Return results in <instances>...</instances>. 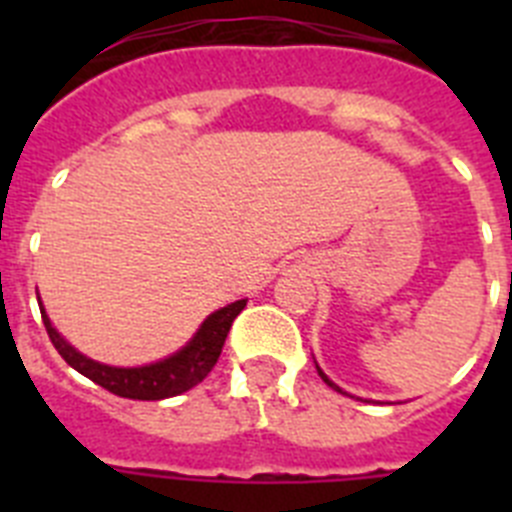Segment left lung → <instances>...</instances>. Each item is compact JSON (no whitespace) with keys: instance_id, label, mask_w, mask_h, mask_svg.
Wrapping results in <instances>:
<instances>
[{"instance_id":"left-lung-1","label":"left lung","mask_w":512,"mask_h":512,"mask_svg":"<svg viewBox=\"0 0 512 512\" xmlns=\"http://www.w3.org/2000/svg\"><path fill=\"white\" fill-rule=\"evenodd\" d=\"M315 369H318L320 379H323V382H325V384H328L330 390H336V392H341V395H346V392H343V390H341V387H338V384H336V382H330V379H328V377H325V372H323V369H320V366H318V361H315Z\"/></svg>"}]
</instances>
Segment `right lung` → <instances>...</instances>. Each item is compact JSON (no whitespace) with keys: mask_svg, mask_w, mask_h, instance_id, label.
<instances>
[{"mask_svg":"<svg viewBox=\"0 0 512 512\" xmlns=\"http://www.w3.org/2000/svg\"><path fill=\"white\" fill-rule=\"evenodd\" d=\"M246 302L248 300H235L215 310L212 315H207L205 323L187 341V346H182L176 354L166 356V359L153 361V364L146 366H110L89 359L81 351H76L53 328L43 302L38 300V305L40 315H43V325L48 330V338H51L58 354L63 356V361L74 366L76 372L84 374L94 384H99V387H104V390L117 397H128V400H166V397H176L192 390L194 384H200L212 372V366L220 359V351H223L230 325L238 318V312L246 307Z\"/></svg>","mask_w":512,"mask_h":512,"instance_id":"right-lung-1","label":"right lung"}]
</instances>
